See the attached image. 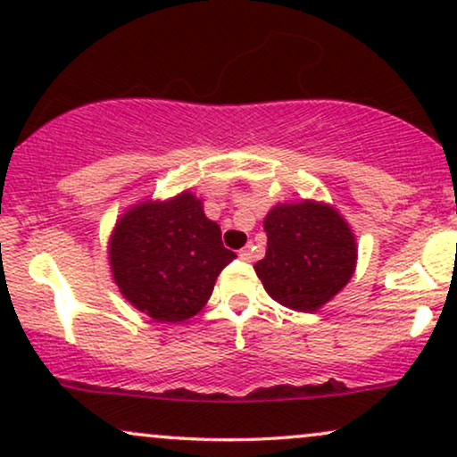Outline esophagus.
<instances>
[{"label":"esophagus","instance_id":"34e87169","mask_svg":"<svg viewBox=\"0 0 457 457\" xmlns=\"http://www.w3.org/2000/svg\"><path fill=\"white\" fill-rule=\"evenodd\" d=\"M239 258H241V261H247V262L254 261V258H256V254H254V245L247 244V245L244 247V250H239Z\"/></svg>","mask_w":457,"mask_h":457}]
</instances>
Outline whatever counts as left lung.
<instances>
[{"instance_id":"8db88e82","label":"left lung","mask_w":457,"mask_h":457,"mask_svg":"<svg viewBox=\"0 0 457 457\" xmlns=\"http://www.w3.org/2000/svg\"><path fill=\"white\" fill-rule=\"evenodd\" d=\"M262 227L267 254L254 269L279 305L318 312L356 271V237L332 205L279 203L267 213Z\"/></svg>"}]
</instances>
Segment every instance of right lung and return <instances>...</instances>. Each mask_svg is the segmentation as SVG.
I'll list each match as a JSON object with an SVG mask.
<instances>
[{"mask_svg":"<svg viewBox=\"0 0 457 457\" xmlns=\"http://www.w3.org/2000/svg\"><path fill=\"white\" fill-rule=\"evenodd\" d=\"M108 258L120 295L156 322H182L212 296L220 271L237 258L201 199L184 190L169 201H144L118 218Z\"/></svg>","mask_w":457,"mask_h":457,"instance_id":"obj_1","label":"right lung"}]
</instances>
